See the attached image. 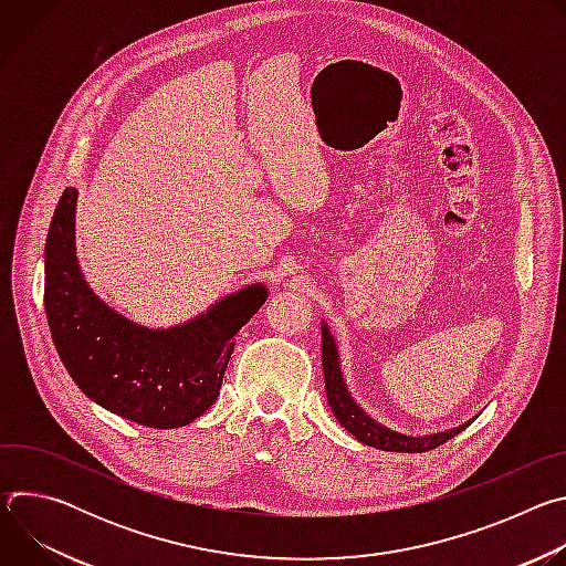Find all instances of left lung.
<instances>
[{"label":"left lung","instance_id":"1","mask_svg":"<svg viewBox=\"0 0 566 566\" xmlns=\"http://www.w3.org/2000/svg\"><path fill=\"white\" fill-rule=\"evenodd\" d=\"M322 367H325V389H327V400L329 408L336 415V419L343 423L345 430H349L360 443L387 450V452H428L452 437H457L461 430H465L470 423H463L459 428H452L448 432L430 434V437H406L398 434L394 430H387L378 426L374 419H369L356 402L349 396L343 374H340V363H338V349L336 343L327 329V325H322Z\"/></svg>","mask_w":566,"mask_h":566}]
</instances>
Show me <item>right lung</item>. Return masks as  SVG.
I'll return each instance as SVG.
<instances>
[{
    "label": "right lung",
    "mask_w": 566,
    "mask_h": 566,
    "mask_svg": "<svg viewBox=\"0 0 566 566\" xmlns=\"http://www.w3.org/2000/svg\"><path fill=\"white\" fill-rule=\"evenodd\" d=\"M77 192L66 188L44 249V308L53 345L75 385L101 408L170 430L199 419L219 396L237 332L266 302L253 284L172 329H145L103 304L75 262Z\"/></svg>",
    "instance_id": "add662e5"
}]
</instances>
